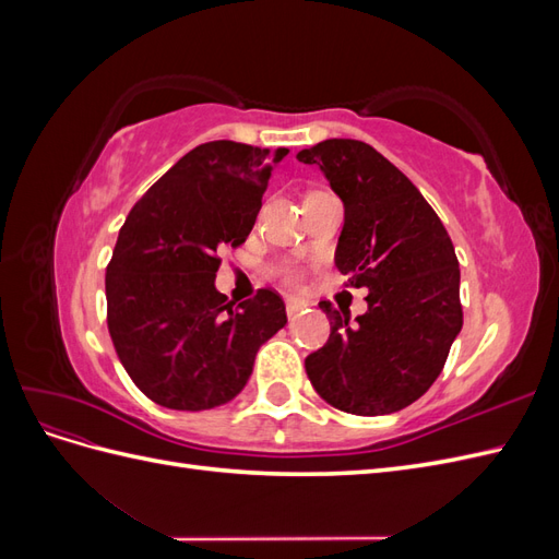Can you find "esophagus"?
I'll return each instance as SVG.
<instances>
[{"label": "esophagus", "instance_id": "1", "mask_svg": "<svg viewBox=\"0 0 559 559\" xmlns=\"http://www.w3.org/2000/svg\"><path fill=\"white\" fill-rule=\"evenodd\" d=\"M308 302L298 298V296H286V314L289 317H296L300 310H306Z\"/></svg>", "mask_w": 559, "mask_h": 559}]
</instances>
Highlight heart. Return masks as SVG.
I'll list each match as a JSON object with an SVG mask.
<instances>
[{
  "mask_svg": "<svg viewBox=\"0 0 559 559\" xmlns=\"http://www.w3.org/2000/svg\"><path fill=\"white\" fill-rule=\"evenodd\" d=\"M282 275H284V277H289V280H292V277H294L296 273H294V270H289V267H284V270H282Z\"/></svg>",
  "mask_w": 559,
  "mask_h": 559,
  "instance_id": "obj_1",
  "label": "heart"
}]
</instances>
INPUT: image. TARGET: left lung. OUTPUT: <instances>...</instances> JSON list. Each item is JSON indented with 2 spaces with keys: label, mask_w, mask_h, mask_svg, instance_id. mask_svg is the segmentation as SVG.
<instances>
[{
  "label": "left lung",
  "mask_w": 559,
  "mask_h": 559,
  "mask_svg": "<svg viewBox=\"0 0 559 559\" xmlns=\"http://www.w3.org/2000/svg\"><path fill=\"white\" fill-rule=\"evenodd\" d=\"M296 158L317 165L345 205L335 265L366 286L352 321L331 302L326 345L306 359L317 394L352 415H389L441 376L462 331L460 263L441 218L396 165L359 140H324Z\"/></svg>",
  "instance_id": "1"
}]
</instances>
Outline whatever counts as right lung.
Wrapping results in <instances>:
<instances>
[{
    "label": "right lung",
    "instance_id": "1",
    "mask_svg": "<svg viewBox=\"0 0 559 559\" xmlns=\"http://www.w3.org/2000/svg\"><path fill=\"white\" fill-rule=\"evenodd\" d=\"M289 148L230 140L200 144L142 195L107 267V321L132 382L163 408L210 411L238 396L265 341L284 324L282 298L261 289L233 308L216 292V251L238 247Z\"/></svg>",
    "mask_w": 559,
    "mask_h": 559
}]
</instances>
